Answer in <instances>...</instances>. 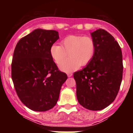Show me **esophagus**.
<instances>
[{
    "label": "esophagus",
    "mask_w": 133,
    "mask_h": 133,
    "mask_svg": "<svg viewBox=\"0 0 133 133\" xmlns=\"http://www.w3.org/2000/svg\"><path fill=\"white\" fill-rule=\"evenodd\" d=\"M67 75H68V77H71V76H73V73H67Z\"/></svg>",
    "instance_id": "1"
}]
</instances>
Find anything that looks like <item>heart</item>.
I'll return each mask as SVG.
<instances>
[{
	"instance_id": "1",
	"label": "heart",
	"mask_w": 133,
	"mask_h": 133,
	"mask_svg": "<svg viewBox=\"0 0 133 133\" xmlns=\"http://www.w3.org/2000/svg\"><path fill=\"white\" fill-rule=\"evenodd\" d=\"M61 45L53 44L49 49L51 57L59 65L67 56L70 57L60 65L64 72H71L82 66L88 65L92 60L96 52V44L90 37L69 35L60 42Z\"/></svg>"
}]
</instances>
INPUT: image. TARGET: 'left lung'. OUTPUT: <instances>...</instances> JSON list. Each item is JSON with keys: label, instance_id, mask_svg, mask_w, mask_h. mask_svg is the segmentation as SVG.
Listing matches in <instances>:
<instances>
[{"label": "left lung", "instance_id": "1", "mask_svg": "<svg viewBox=\"0 0 133 133\" xmlns=\"http://www.w3.org/2000/svg\"><path fill=\"white\" fill-rule=\"evenodd\" d=\"M96 44L93 58L73 75L79 104L92 111H100L116 98L122 80V53L118 43L102 29L91 33Z\"/></svg>", "mask_w": 133, "mask_h": 133}]
</instances>
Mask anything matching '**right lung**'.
Masks as SVG:
<instances>
[{
  "label": "right lung",
  "instance_id": "1",
  "mask_svg": "<svg viewBox=\"0 0 133 133\" xmlns=\"http://www.w3.org/2000/svg\"><path fill=\"white\" fill-rule=\"evenodd\" d=\"M58 38L57 31L37 29L21 38L15 48L12 80L20 100L33 111L53 108L68 78L49 53L50 47Z\"/></svg>",
  "mask_w": 133,
  "mask_h": 133
}]
</instances>
